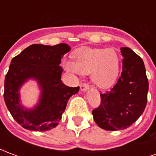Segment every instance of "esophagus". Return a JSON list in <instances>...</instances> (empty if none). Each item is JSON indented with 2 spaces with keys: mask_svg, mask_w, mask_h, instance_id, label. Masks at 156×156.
Masks as SVG:
<instances>
[{
  "mask_svg": "<svg viewBox=\"0 0 156 156\" xmlns=\"http://www.w3.org/2000/svg\"><path fill=\"white\" fill-rule=\"evenodd\" d=\"M88 88V85L87 83H81L80 85V89L81 91H86Z\"/></svg>",
  "mask_w": 156,
  "mask_h": 156,
  "instance_id": "34e87169",
  "label": "esophagus"
}]
</instances>
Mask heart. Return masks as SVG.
Returning <instances> with one entry per match:
<instances>
[{
	"instance_id": "heart-1",
	"label": "heart",
	"mask_w": 156,
	"mask_h": 156,
	"mask_svg": "<svg viewBox=\"0 0 156 156\" xmlns=\"http://www.w3.org/2000/svg\"><path fill=\"white\" fill-rule=\"evenodd\" d=\"M73 58V61L63 62L65 69L75 74H89L91 82L98 88H108L117 80L120 59L114 49L79 48Z\"/></svg>"
}]
</instances>
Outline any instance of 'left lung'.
Instances as JSON below:
<instances>
[{
  "instance_id": "obj_1",
  "label": "left lung",
  "mask_w": 156,
  "mask_h": 156,
  "mask_svg": "<svg viewBox=\"0 0 156 156\" xmlns=\"http://www.w3.org/2000/svg\"><path fill=\"white\" fill-rule=\"evenodd\" d=\"M123 70L116 84L105 94L92 114L98 126L116 131L129 127L147 104L149 83L142 58L129 48H121Z\"/></svg>"
}]
</instances>
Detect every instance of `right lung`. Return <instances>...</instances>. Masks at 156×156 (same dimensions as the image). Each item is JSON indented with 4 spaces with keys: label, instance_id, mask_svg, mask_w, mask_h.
Listing matches in <instances>:
<instances>
[{
    "label": "right lung",
    "instance_id": "1",
    "mask_svg": "<svg viewBox=\"0 0 156 156\" xmlns=\"http://www.w3.org/2000/svg\"><path fill=\"white\" fill-rule=\"evenodd\" d=\"M69 51L65 43L33 44L12 58L5 78L4 99L13 119L26 129L47 131L56 127L69 98L79 90V87H68L61 80L59 64ZM29 78L36 79L42 89L39 104L33 110H25L20 104L19 90Z\"/></svg>",
    "mask_w": 156,
    "mask_h": 156
}]
</instances>
